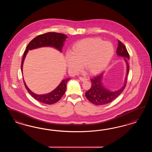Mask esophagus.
Instances as JSON below:
<instances>
[{"label":"esophagus","mask_w":152,"mask_h":152,"mask_svg":"<svg viewBox=\"0 0 152 152\" xmlns=\"http://www.w3.org/2000/svg\"><path fill=\"white\" fill-rule=\"evenodd\" d=\"M79 79H80V80H81V81H86V80H88V79L86 78H85V77H79Z\"/></svg>","instance_id":"esophagus-1"}]
</instances>
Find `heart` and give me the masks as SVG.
<instances>
[{"label": "heart", "mask_w": 152, "mask_h": 152, "mask_svg": "<svg viewBox=\"0 0 152 152\" xmlns=\"http://www.w3.org/2000/svg\"><path fill=\"white\" fill-rule=\"evenodd\" d=\"M114 54V48L109 41L96 38H86L76 43L72 53L66 56L69 69L77 72L83 64L85 69L91 74H97L105 69Z\"/></svg>", "instance_id": "heart-1"}]
</instances>
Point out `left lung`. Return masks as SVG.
I'll return each mask as SVG.
<instances>
[{
    "mask_svg": "<svg viewBox=\"0 0 152 152\" xmlns=\"http://www.w3.org/2000/svg\"><path fill=\"white\" fill-rule=\"evenodd\" d=\"M118 42L119 43L118 47L117 48L116 53L118 55L125 57V60L127 64V73L125 80L124 85L119 90L114 92H111L105 89L102 85L101 79L104 72L91 78L90 80L92 83V85L91 88L85 93V96L87 97L88 101H90L91 103L96 105H105L113 101L116 97L119 96L120 94L123 91L126 86L127 82V76L129 69V64L127 61L128 59L127 58L129 59L130 57L129 53L124 45L119 40L118 41Z\"/></svg>",
    "mask_w": 152,
    "mask_h": 152,
    "instance_id": "1",
    "label": "left lung"
}]
</instances>
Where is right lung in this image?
<instances>
[{
    "mask_svg": "<svg viewBox=\"0 0 152 152\" xmlns=\"http://www.w3.org/2000/svg\"><path fill=\"white\" fill-rule=\"evenodd\" d=\"M67 36L62 33L56 32H48L39 35L30 42L26 47V50L24 51L23 58L22 61L21 71H22L23 64L26 55L28 50H31L41 47L45 46H52L58 49L60 51H62V48ZM71 78H67L63 80L58 86L52 92L45 95H37L32 92L26 86V84L24 81L25 87L27 90L32 96L37 101L42 103L51 105L53 104L57 101H59L61 97L64 95L66 90L67 83Z\"/></svg>",
    "mask_w": 152,
    "mask_h": 152,
    "instance_id": "1",
    "label": "right lung"
}]
</instances>
